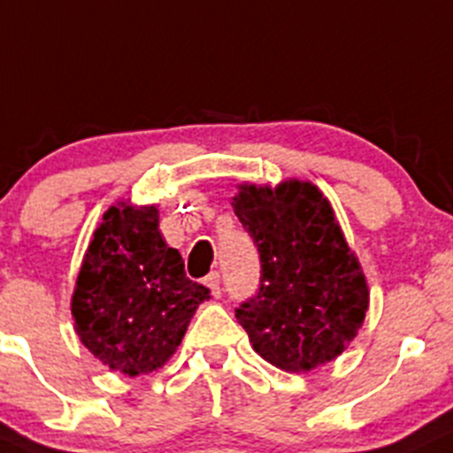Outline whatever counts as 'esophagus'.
Instances as JSON below:
<instances>
[{"instance_id": "obj_1", "label": "esophagus", "mask_w": 453, "mask_h": 453, "mask_svg": "<svg viewBox=\"0 0 453 453\" xmlns=\"http://www.w3.org/2000/svg\"><path fill=\"white\" fill-rule=\"evenodd\" d=\"M206 287L211 288L212 297H221V293H223V287H221V275H219L217 271H212V273L208 275V278H206Z\"/></svg>"}]
</instances>
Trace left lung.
Instances as JSON below:
<instances>
[{
    "mask_svg": "<svg viewBox=\"0 0 453 453\" xmlns=\"http://www.w3.org/2000/svg\"><path fill=\"white\" fill-rule=\"evenodd\" d=\"M236 217L260 258L236 319L266 363L299 373L330 363L363 326L369 290L330 203L308 182L241 187Z\"/></svg>",
    "mask_w": 453,
    "mask_h": 453,
    "instance_id": "8db88e82",
    "label": "left lung"
}]
</instances>
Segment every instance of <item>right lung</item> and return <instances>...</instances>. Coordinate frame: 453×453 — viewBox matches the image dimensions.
Wrapping results in <instances>:
<instances>
[{"label":"right lung","mask_w":453,"mask_h":453,"mask_svg":"<svg viewBox=\"0 0 453 453\" xmlns=\"http://www.w3.org/2000/svg\"><path fill=\"white\" fill-rule=\"evenodd\" d=\"M211 288L187 278L178 250L166 247L154 206H112L95 230L71 312L95 358L134 375L163 366Z\"/></svg>","instance_id":"add662e5"}]
</instances>
